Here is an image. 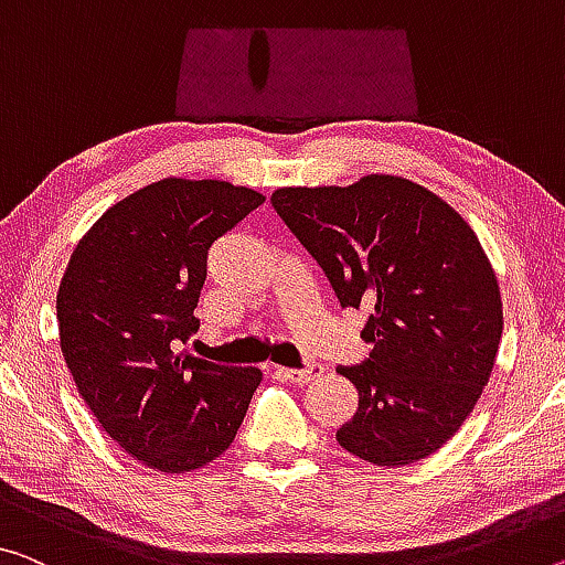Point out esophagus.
I'll return each mask as SVG.
<instances>
[{"mask_svg": "<svg viewBox=\"0 0 565 565\" xmlns=\"http://www.w3.org/2000/svg\"><path fill=\"white\" fill-rule=\"evenodd\" d=\"M277 373L285 379H290L292 384L306 386V384H310V381L323 376V366H320V363H310V366H306V369H277Z\"/></svg>", "mask_w": 565, "mask_h": 565, "instance_id": "34e87169", "label": "esophagus"}]
</instances>
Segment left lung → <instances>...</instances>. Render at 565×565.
Masks as SVG:
<instances>
[{
	"label": "left lung",
	"mask_w": 565,
	"mask_h": 565,
	"mask_svg": "<svg viewBox=\"0 0 565 565\" xmlns=\"http://www.w3.org/2000/svg\"><path fill=\"white\" fill-rule=\"evenodd\" d=\"M270 202L343 308L369 310L366 363L338 366L359 409L345 452L404 467L437 452L480 402L502 335L500 285L462 214L394 173L280 186Z\"/></svg>",
	"instance_id": "1"
}]
</instances>
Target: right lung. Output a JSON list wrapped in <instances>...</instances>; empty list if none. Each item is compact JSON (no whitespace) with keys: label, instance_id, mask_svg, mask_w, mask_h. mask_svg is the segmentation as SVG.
Listing matches in <instances>:
<instances>
[{"label":"right lung","instance_id":"add662e5","mask_svg":"<svg viewBox=\"0 0 565 565\" xmlns=\"http://www.w3.org/2000/svg\"><path fill=\"white\" fill-rule=\"evenodd\" d=\"M263 202L222 179L153 181L100 214L60 280V351L77 394L100 429L156 472L220 457L263 381L259 369L179 351L199 328L206 249Z\"/></svg>","mask_w":565,"mask_h":565}]
</instances>
